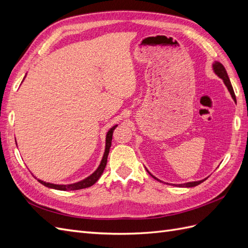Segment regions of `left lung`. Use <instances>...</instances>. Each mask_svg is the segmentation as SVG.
<instances>
[{"label":"left lung","instance_id":"obj_1","mask_svg":"<svg viewBox=\"0 0 248 248\" xmlns=\"http://www.w3.org/2000/svg\"><path fill=\"white\" fill-rule=\"evenodd\" d=\"M213 69H214V72L217 74V76H218V77L223 80L224 85L227 86L228 90H229L231 95H232V99H234V100L236 101V96H235V93H234V90H232V84H231V81H230V78H229V76H228L226 68H224L223 65H222L221 63L215 62V63L213 64ZM148 172H149V171H148ZM149 174H150V172H149ZM150 175H151V174H150ZM151 176H152L155 180H157V181H159V180L157 179V178H155L153 175H151ZM205 180H206V179L201 180V181H194V182H188V183H184V184H179V185H176V186H179V187H193V186H197V185L201 184L202 182H204Z\"/></svg>","mask_w":248,"mask_h":248}]
</instances>
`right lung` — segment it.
Instances as JSON below:
<instances>
[{
  "label": "right lung",
  "instance_id": "obj_1",
  "mask_svg": "<svg viewBox=\"0 0 248 248\" xmlns=\"http://www.w3.org/2000/svg\"><path fill=\"white\" fill-rule=\"evenodd\" d=\"M117 127V125H115L114 127L108 130V134H107V140H106V151H104L103 154V158L99 164L98 169H97L91 176H89L88 178L84 179L82 181L74 183V184H69V185H57V184H51V183H46L43 182L41 180H38V181L43 184L44 186L49 187V188H54V189H58V190H78V189H82V188H87V187L92 186L93 184H95L97 182V180L100 178V176L102 175V172L106 169L107 162H108V156L109 153V149L111 146V139H112V133H114V130Z\"/></svg>",
  "mask_w": 248,
  "mask_h": 248
}]
</instances>
